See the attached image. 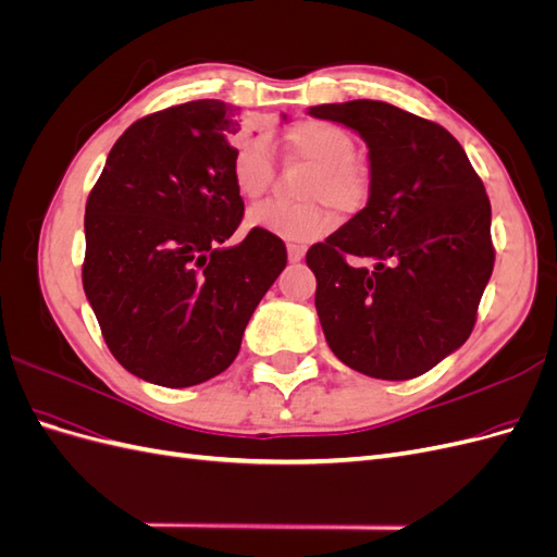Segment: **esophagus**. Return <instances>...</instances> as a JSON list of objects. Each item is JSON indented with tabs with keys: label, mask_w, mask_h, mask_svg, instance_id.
<instances>
[{
	"label": "esophagus",
	"mask_w": 557,
	"mask_h": 557,
	"mask_svg": "<svg viewBox=\"0 0 557 557\" xmlns=\"http://www.w3.org/2000/svg\"><path fill=\"white\" fill-rule=\"evenodd\" d=\"M301 258H305V248L297 246V244H288V260L299 262Z\"/></svg>",
	"instance_id": "34e87169"
}]
</instances>
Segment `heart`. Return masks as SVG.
I'll return each mask as SVG.
<instances>
[{
    "mask_svg": "<svg viewBox=\"0 0 557 557\" xmlns=\"http://www.w3.org/2000/svg\"><path fill=\"white\" fill-rule=\"evenodd\" d=\"M293 158L313 164L305 197L313 205L288 207L281 201L252 207L246 215L250 230H262L285 242H313L334 230L336 218L323 201L339 211H358L369 197V174L356 160L358 146L350 134L327 121H299L285 134ZM230 176L246 201L260 199L274 178V146L267 137L242 141L232 153Z\"/></svg>",
    "mask_w": 557,
    "mask_h": 557,
    "instance_id": "b5f03b06",
    "label": "heart"
}]
</instances>
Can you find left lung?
<instances>
[{
    "label": "left lung",
    "mask_w": 557,
    "mask_h": 557,
    "mask_svg": "<svg viewBox=\"0 0 557 557\" xmlns=\"http://www.w3.org/2000/svg\"><path fill=\"white\" fill-rule=\"evenodd\" d=\"M309 113L356 129L372 176L367 207L307 252L325 339L360 374L416 379L474 330L495 264L491 199L442 125L372 99Z\"/></svg>",
    "instance_id": "1"
}]
</instances>
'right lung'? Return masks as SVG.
<instances>
[{
	"mask_svg": "<svg viewBox=\"0 0 557 557\" xmlns=\"http://www.w3.org/2000/svg\"><path fill=\"white\" fill-rule=\"evenodd\" d=\"M239 109L197 99L132 123L86 205L83 290L129 374L164 387L205 383L234 362L248 320L288 262L250 230L230 176Z\"/></svg>",
	"mask_w": 557,
	"mask_h": 557,
	"instance_id": "obj_1",
	"label": "right lung"
}]
</instances>
